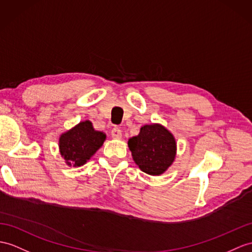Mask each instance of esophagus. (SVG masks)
<instances>
[{
    "label": "esophagus",
    "instance_id": "1",
    "mask_svg": "<svg viewBox=\"0 0 252 252\" xmlns=\"http://www.w3.org/2000/svg\"><path fill=\"white\" fill-rule=\"evenodd\" d=\"M111 136L114 139H121L122 138V130L120 129L119 127H114L113 129L111 130Z\"/></svg>",
    "mask_w": 252,
    "mask_h": 252
}]
</instances>
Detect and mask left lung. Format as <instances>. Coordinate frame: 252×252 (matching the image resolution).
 <instances>
[{"instance_id": "left-lung-1", "label": "left lung", "mask_w": 252, "mask_h": 252, "mask_svg": "<svg viewBox=\"0 0 252 252\" xmlns=\"http://www.w3.org/2000/svg\"><path fill=\"white\" fill-rule=\"evenodd\" d=\"M128 147L141 171L150 175L165 172L176 155L173 134L160 124L141 127L138 136L128 140Z\"/></svg>"}]
</instances>
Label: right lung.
Listing matches in <instances>:
<instances>
[{"label": "right lung", "mask_w": 252, "mask_h": 252, "mask_svg": "<svg viewBox=\"0 0 252 252\" xmlns=\"http://www.w3.org/2000/svg\"><path fill=\"white\" fill-rule=\"evenodd\" d=\"M105 140L106 134L95 130L90 121L80 122L71 129L61 134L60 153L67 164L80 167L87 163L100 149Z\"/></svg>", "instance_id": "right-lung-1"}]
</instances>
